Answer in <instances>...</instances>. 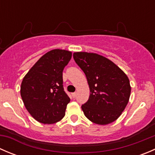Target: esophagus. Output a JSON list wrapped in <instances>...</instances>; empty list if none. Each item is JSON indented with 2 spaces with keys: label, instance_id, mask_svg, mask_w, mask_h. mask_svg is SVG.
Returning <instances> with one entry per match:
<instances>
[{
  "label": "esophagus",
  "instance_id": "esophagus-1",
  "mask_svg": "<svg viewBox=\"0 0 155 155\" xmlns=\"http://www.w3.org/2000/svg\"><path fill=\"white\" fill-rule=\"evenodd\" d=\"M76 94H76V92H74V93H72V97H73V98H75L76 97Z\"/></svg>",
  "mask_w": 155,
  "mask_h": 155
}]
</instances>
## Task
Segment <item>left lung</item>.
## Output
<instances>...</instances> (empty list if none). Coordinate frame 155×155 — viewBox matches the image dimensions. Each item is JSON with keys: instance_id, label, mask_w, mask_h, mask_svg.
Instances as JSON below:
<instances>
[{"instance_id": "8db88e82", "label": "left lung", "mask_w": 155, "mask_h": 155, "mask_svg": "<svg viewBox=\"0 0 155 155\" xmlns=\"http://www.w3.org/2000/svg\"><path fill=\"white\" fill-rule=\"evenodd\" d=\"M90 88L89 99L82 105L85 117L101 125L115 121L129 101L131 87L127 76L112 61L96 53H73Z\"/></svg>"}]
</instances>
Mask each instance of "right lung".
Listing matches in <instances>:
<instances>
[{"instance_id": "obj_1", "label": "right lung", "mask_w": 155, "mask_h": 155, "mask_svg": "<svg viewBox=\"0 0 155 155\" xmlns=\"http://www.w3.org/2000/svg\"><path fill=\"white\" fill-rule=\"evenodd\" d=\"M72 52L53 49L42 56L25 76L21 97L31 116L43 124H54L65 115L70 99L63 87V70Z\"/></svg>"}]
</instances>
